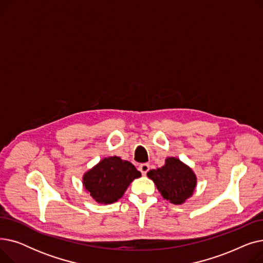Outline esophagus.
Masks as SVG:
<instances>
[{"label":"esophagus","instance_id":"34e87169","mask_svg":"<svg viewBox=\"0 0 263 263\" xmlns=\"http://www.w3.org/2000/svg\"><path fill=\"white\" fill-rule=\"evenodd\" d=\"M139 171L142 173L143 176H146V174L148 173L149 171V165L148 164H142L139 166Z\"/></svg>","mask_w":263,"mask_h":263}]
</instances>
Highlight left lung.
<instances>
[{"mask_svg": "<svg viewBox=\"0 0 263 263\" xmlns=\"http://www.w3.org/2000/svg\"><path fill=\"white\" fill-rule=\"evenodd\" d=\"M164 199L174 204H182L189 199L197 185V177L193 170L178 158L170 157L162 167L147 173Z\"/></svg>", "mask_w": 263, "mask_h": 263, "instance_id": "left-lung-1", "label": "left lung"}]
</instances>
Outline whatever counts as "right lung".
<instances>
[{
    "mask_svg": "<svg viewBox=\"0 0 263 263\" xmlns=\"http://www.w3.org/2000/svg\"><path fill=\"white\" fill-rule=\"evenodd\" d=\"M142 176L129 161L119 157L102 159L83 176V186L98 203H113L120 199L130 183Z\"/></svg>",
    "mask_w": 263,
    "mask_h": 263,
    "instance_id": "1",
    "label": "right lung"
}]
</instances>
